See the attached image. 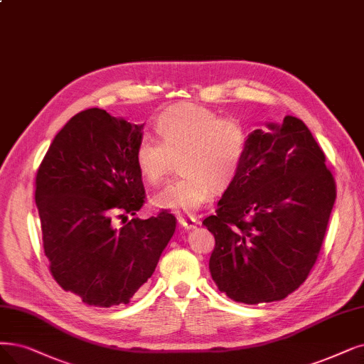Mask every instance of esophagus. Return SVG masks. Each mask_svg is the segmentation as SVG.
Segmentation results:
<instances>
[{"instance_id": "34e87169", "label": "esophagus", "mask_w": 364, "mask_h": 364, "mask_svg": "<svg viewBox=\"0 0 364 364\" xmlns=\"http://www.w3.org/2000/svg\"><path fill=\"white\" fill-rule=\"evenodd\" d=\"M178 221H179L181 227L185 228V230L196 228V225H197V220H196V218H193V216H186V218L185 216H179Z\"/></svg>"}]
</instances>
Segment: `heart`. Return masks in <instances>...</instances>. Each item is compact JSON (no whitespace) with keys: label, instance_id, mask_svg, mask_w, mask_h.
Instances as JSON below:
<instances>
[{"label":"heart","instance_id":"b5f03b06","mask_svg":"<svg viewBox=\"0 0 364 364\" xmlns=\"http://www.w3.org/2000/svg\"><path fill=\"white\" fill-rule=\"evenodd\" d=\"M159 137H143L136 164L149 185L161 183L179 159L181 176L152 197V205L170 212L191 213L210 194L223 193L236 181L248 152L250 136L237 119L223 118L208 107L176 105L156 116Z\"/></svg>","mask_w":364,"mask_h":364}]
</instances>
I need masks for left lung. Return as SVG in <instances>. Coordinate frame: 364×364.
I'll use <instances>...</instances> for the list:
<instances>
[{"label":"left lung","instance_id":"obj_1","mask_svg":"<svg viewBox=\"0 0 364 364\" xmlns=\"http://www.w3.org/2000/svg\"><path fill=\"white\" fill-rule=\"evenodd\" d=\"M250 136L239 176L203 224L215 237L212 279L231 300H282L306 281L321 251L336 182L304 122Z\"/></svg>","mask_w":364,"mask_h":364}]
</instances>
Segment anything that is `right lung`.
Here are the masks:
<instances>
[{"instance_id": "obj_1", "label": "right lung", "mask_w": 364, "mask_h": 364, "mask_svg": "<svg viewBox=\"0 0 364 364\" xmlns=\"http://www.w3.org/2000/svg\"><path fill=\"white\" fill-rule=\"evenodd\" d=\"M143 125L83 110L64 125L36 176L43 250L53 279L90 306L127 304L155 272L176 228L161 210L133 218L146 193L136 164ZM121 217L124 225L118 228Z\"/></svg>"}]
</instances>
